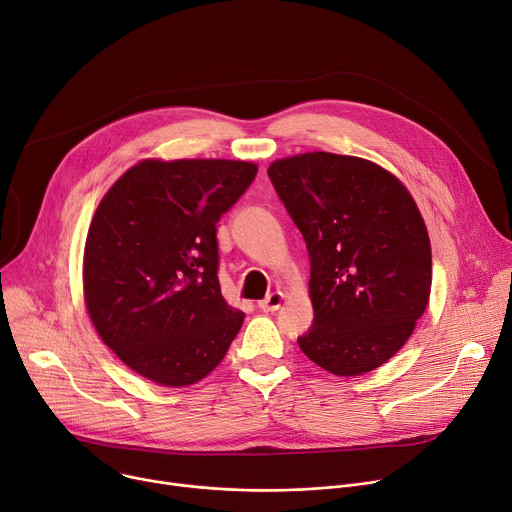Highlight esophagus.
Masks as SVG:
<instances>
[{"mask_svg": "<svg viewBox=\"0 0 512 512\" xmlns=\"http://www.w3.org/2000/svg\"><path fill=\"white\" fill-rule=\"evenodd\" d=\"M282 300H284V294L282 292H271L269 296H265L263 300H259L257 302V306L259 309L263 311V313H276L280 306H282Z\"/></svg>", "mask_w": 512, "mask_h": 512, "instance_id": "1", "label": "esophagus"}]
</instances>
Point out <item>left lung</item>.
Here are the masks:
<instances>
[{
	"instance_id": "1",
	"label": "left lung",
	"mask_w": 512,
	"mask_h": 512,
	"mask_svg": "<svg viewBox=\"0 0 512 512\" xmlns=\"http://www.w3.org/2000/svg\"><path fill=\"white\" fill-rule=\"evenodd\" d=\"M267 175L311 259L315 319L300 350L337 377L379 368L430 296V241L416 201L356 156L309 152L274 162Z\"/></svg>"
}]
</instances>
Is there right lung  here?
Listing matches in <instances>:
<instances>
[{
  "mask_svg": "<svg viewBox=\"0 0 512 512\" xmlns=\"http://www.w3.org/2000/svg\"><path fill=\"white\" fill-rule=\"evenodd\" d=\"M255 175L241 160H144L102 197L84 298L102 342L142 377L185 387L226 356L245 313L220 290L216 224Z\"/></svg>",
  "mask_w": 512,
  "mask_h": 512,
  "instance_id": "add662e5",
  "label": "right lung"
}]
</instances>
